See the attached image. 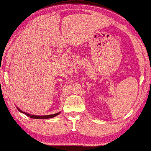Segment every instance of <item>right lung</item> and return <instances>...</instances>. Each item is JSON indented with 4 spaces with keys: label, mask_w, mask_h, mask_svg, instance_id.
<instances>
[{
    "label": "right lung",
    "mask_w": 151,
    "mask_h": 151,
    "mask_svg": "<svg viewBox=\"0 0 151 151\" xmlns=\"http://www.w3.org/2000/svg\"><path fill=\"white\" fill-rule=\"evenodd\" d=\"M18 109L20 111V112H22L25 115L29 116V117H30L31 118H35V119H47V118H53L55 116H56L58 115V114H60V112H59V113H57V114H51V115H47V116H34V115H31V114H27L26 112H24L22 111H21L20 109H19L18 108Z\"/></svg>",
    "instance_id": "1"
}]
</instances>
